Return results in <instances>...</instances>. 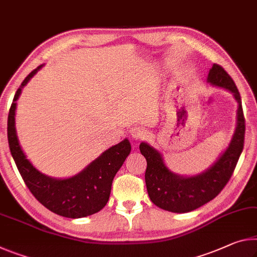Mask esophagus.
Segmentation results:
<instances>
[{"label": "esophagus", "instance_id": "obj_1", "mask_svg": "<svg viewBox=\"0 0 257 257\" xmlns=\"http://www.w3.org/2000/svg\"><path fill=\"white\" fill-rule=\"evenodd\" d=\"M130 134H132L133 138H135V140H142V138L148 137V132L142 127H134L130 130Z\"/></svg>", "mask_w": 257, "mask_h": 257}]
</instances>
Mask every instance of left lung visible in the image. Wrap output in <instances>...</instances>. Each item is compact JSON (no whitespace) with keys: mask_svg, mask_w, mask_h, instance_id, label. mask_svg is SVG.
<instances>
[{"mask_svg":"<svg viewBox=\"0 0 257 257\" xmlns=\"http://www.w3.org/2000/svg\"><path fill=\"white\" fill-rule=\"evenodd\" d=\"M207 82L230 91L238 103L237 125L230 144L208 169L194 176H180L166 166L162 154L153 146L145 142L140 145L148 162L145 183L151 201L172 213H189L213 200L229 182L243 149L245 117L237 85L217 64L209 70Z\"/></svg>","mask_w":257,"mask_h":257,"instance_id":"left-lung-1","label":"left lung"}]
</instances>
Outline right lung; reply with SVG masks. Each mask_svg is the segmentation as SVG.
Returning <instances> with one entry per match:
<instances>
[{
    "label": "right lung",
    "mask_w": 257,
    "mask_h": 257,
    "mask_svg": "<svg viewBox=\"0 0 257 257\" xmlns=\"http://www.w3.org/2000/svg\"><path fill=\"white\" fill-rule=\"evenodd\" d=\"M42 67L43 65H40L26 76L11 104L8 115V142L11 156L32 194L46 208L68 218L89 216L98 213L107 203L113 178L129 156L132 145L124 138L119 144L104 151L79 174L68 178H54L36 169L19 144L15 115L23 88Z\"/></svg>",
    "instance_id": "right-lung-1"
}]
</instances>
